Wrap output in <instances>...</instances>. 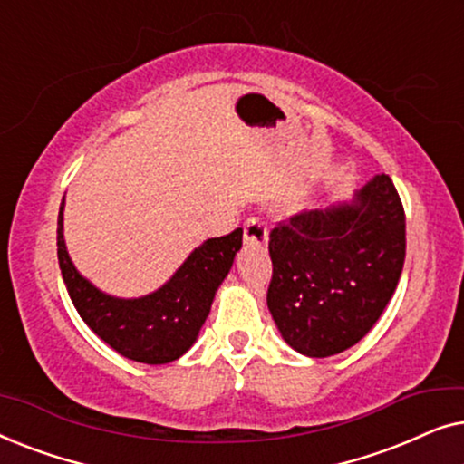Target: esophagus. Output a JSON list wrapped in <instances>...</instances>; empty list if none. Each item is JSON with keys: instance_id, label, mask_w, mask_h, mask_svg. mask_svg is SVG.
Instances as JSON below:
<instances>
[{"instance_id": "obj_1", "label": "esophagus", "mask_w": 464, "mask_h": 464, "mask_svg": "<svg viewBox=\"0 0 464 464\" xmlns=\"http://www.w3.org/2000/svg\"><path fill=\"white\" fill-rule=\"evenodd\" d=\"M243 240L245 245L249 246H266V243H268V232H266L264 221H259L256 218L246 221L243 230Z\"/></svg>"}]
</instances>
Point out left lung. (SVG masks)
I'll return each instance as SVG.
<instances>
[{
  "instance_id": "left-lung-1",
  "label": "left lung",
  "mask_w": 464,
  "mask_h": 464,
  "mask_svg": "<svg viewBox=\"0 0 464 464\" xmlns=\"http://www.w3.org/2000/svg\"><path fill=\"white\" fill-rule=\"evenodd\" d=\"M268 310L281 338L325 359L365 338L395 294L405 259V215L389 175L348 200L300 213L270 234Z\"/></svg>"
}]
</instances>
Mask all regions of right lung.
I'll return each instance as SVG.
<instances>
[{"label":"right lung","instance_id":"1","mask_svg":"<svg viewBox=\"0 0 464 464\" xmlns=\"http://www.w3.org/2000/svg\"><path fill=\"white\" fill-rule=\"evenodd\" d=\"M63 211L65 198L59 208L56 253L63 281L82 321L113 351L137 363L164 365L183 357L198 340L215 294L243 246V230L205 240L151 294L118 297L105 294L75 268L63 234Z\"/></svg>","mask_w":464,"mask_h":464}]
</instances>
